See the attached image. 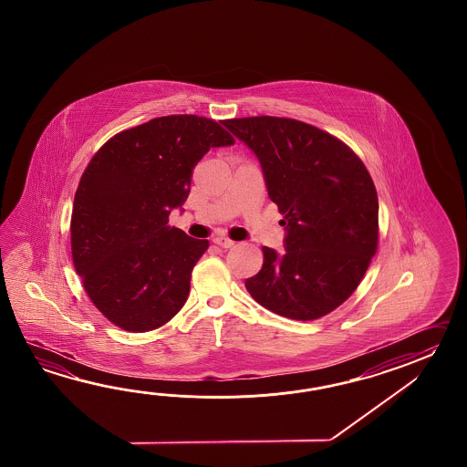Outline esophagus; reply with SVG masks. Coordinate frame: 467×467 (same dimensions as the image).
Here are the masks:
<instances>
[{
    "instance_id": "obj_1",
    "label": "esophagus",
    "mask_w": 467,
    "mask_h": 467,
    "mask_svg": "<svg viewBox=\"0 0 467 467\" xmlns=\"http://www.w3.org/2000/svg\"><path fill=\"white\" fill-rule=\"evenodd\" d=\"M213 244H217V245L223 248H230L235 245V242L232 238L225 237V235H217V237L213 238Z\"/></svg>"
}]
</instances>
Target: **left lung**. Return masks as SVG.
Wrapping results in <instances>:
<instances>
[{"mask_svg": "<svg viewBox=\"0 0 467 467\" xmlns=\"http://www.w3.org/2000/svg\"><path fill=\"white\" fill-rule=\"evenodd\" d=\"M223 125L255 153L287 232L284 254L262 248L248 294L282 317L327 316L354 294L378 250V192L366 165L344 141L298 119Z\"/></svg>", "mask_w": 467, "mask_h": 467, "instance_id": "obj_1", "label": "left lung"}]
</instances>
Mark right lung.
I'll return each instance as SVG.
<instances>
[{"mask_svg":"<svg viewBox=\"0 0 467 467\" xmlns=\"http://www.w3.org/2000/svg\"><path fill=\"white\" fill-rule=\"evenodd\" d=\"M235 140L215 119L169 115L119 131L89 160L71 213V255L95 307L123 330L167 324L209 240L170 227L195 165Z\"/></svg>","mask_w":467,"mask_h":467,"instance_id":"1","label":"right lung"}]
</instances>
